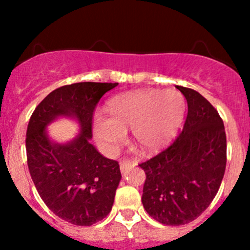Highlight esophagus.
I'll return each mask as SVG.
<instances>
[{
	"mask_svg": "<svg viewBox=\"0 0 250 250\" xmlns=\"http://www.w3.org/2000/svg\"><path fill=\"white\" fill-rule=\"evenodd\" d=\"M131 167H134V163L131 161H128V160H122L120 162V169H121V173L125 174Z\"/></svg>",
	"mask_w": 250,
	"mask_h": 250,
	"instance_id": "obj_1",
	"label": "esophagus"
}]
</instances>
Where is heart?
<instances>
[{
	"mask_svg": "<svg viewBox=\"0 0 250 250\" xmlns=\"http://www.w3.org/2000/svg\"><path fill=\"white\" fill-rule=\"evenodd\" d=\"M185 97L174 89L135 90L115 96L107 103L109 117L97 115L94 134L97 142L114 153L131 129L133 141L142 153H156L176 135L186 116Z\"/></svg>",
	"mask_w": 250,
	"mask_h": 250,
	"instance_id": "obj_1",
	"label": "heart"
}]
</instances>
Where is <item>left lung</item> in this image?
Instances as JSON below:
<instances>
[{"instance_id": "1", "label": "left lung", "mask_w": 250, "mask_h": 250, "mask_svg": "<svg viewBox=\"0 0 250 250\" xmlns=\"http://www.w3.org/2000/svg\"><path fill=\"white\" fill-rule=\"evenodd\" d=\"M176 88L188 103L183 130L167 149L139 165L147 176L143 207L167 226L191 222L209 207L227 163L225 125L216 109L196 90Z\"/></svg>"}]
</instances>
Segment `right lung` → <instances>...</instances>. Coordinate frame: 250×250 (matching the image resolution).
Masks as SVG:
<instances>
[{"mask_svg": "<svg viewBox=\"0 0 250 250\" xmlns=\"http://www.w3.org/2000/svg\"><path fill=\"white\" fill-rule=\"evenodd\" d=\"M119 83L80 82L53 90L34 110L25 148L30 176L47 207L75 226H91L113 207L121 181L119 162L104 157L89 140L100 99ZM75 118L82 131L67 144L47 136L46 125L57 117Z\"/></svg>", "mask_w": 250, "mask_h": 250, "instance_id": "1", "label": "right lung"}]
</instances>
